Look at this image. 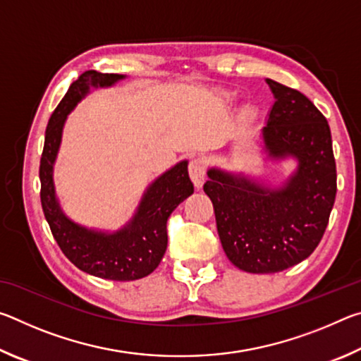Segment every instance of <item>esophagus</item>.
Instances as JSON below:
<instances>
[{"mask_svg": "<svg viewBox=\"0 0 361 361\" xmlns=\"http://www.w3.org/2000/svg\"><path fill=\"white\" fill-rule=\"evenodd\" d=\"M189 176H191V180L194 183L195 188H200L204 185L205 181V172H207V167H205V161L200 157H194L191 162H189Z\"/></svg>", "mask_w": 361, "mask_h": 361, "instance_id": "obj_1", "label": "esophagus"}]
</instances>
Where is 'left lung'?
I'll return each mask as SVG.
<instances>
[{
	"mask_svg": "<svg viewBox=\"0 0 361 361\" xmlns=\"http://www.w3.org/2000/svg\"><path fill=\"white\" fill-rule=\"evenodd\" d=\"M276 102L262 129L269 156H293L296 173L279 189L209 170L204 191L232 264L252 274L285 271L312 255L336 197V161L328 121L296 89L267 79Z\"/></svg>",
	"mask_w": 361,
	"mask_h": 361,
	"instance_id": "8db88e82",
	"label": "left lung"
}]
</instances>
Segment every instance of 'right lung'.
<instances>
[{"label": "right lung", "instance_id": "right-lung-1", "mask_svg": "<svg viewBox=\"0 0 361 361\" xmlns=\"http://www.w3.org/2000/svg\"><path fill=\"white\" fill-rule=\"evenodd\" d=\"M124 76L116 73L84 71L70 85L46 127L44 148L39 162L41 205L49 228L60 250L73 264L90 276L129 282L149 276L167 250V219L194 186L188 175V162L180 164L152 183L137 215L116 234L87 231L66 218L56 200L52 167L56 161L65 119L89 87H105Z\"/></svg>", "mask_w": 361, "mask_h": 361}]
</instances>
